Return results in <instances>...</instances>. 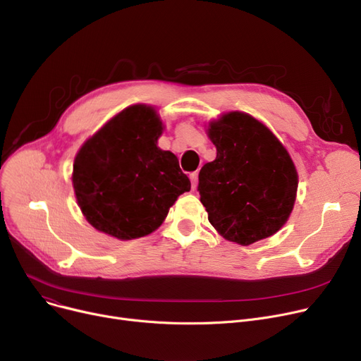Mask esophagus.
<instances>
[{
    "label": "esophagus",
    "mask_w": 361,
    "mask_h": 361,
    "mask_svg": "<svg viewBox=\"0 0 361 361\" xmlns=\"http://www.w3.org/2000/svg\"><path fill=\"white\" fill-rule=\"evenodd\" d=\"M190 180H192V187H193V190H195L196 185H197V173H192L190 174Z\"/></svg>",
    "instance_id": "34e87169"
}]
</instances>
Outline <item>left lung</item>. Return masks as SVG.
<instances>
[{
	"mask_svg": "<svg viewBox=\"0 0 361 361\" xmlns=\"http://www.w3.org/2000/svg\"><path fill=\"white\" fill-rule=\"evenodd\" d=\"M216 158L202 166L197 190L207 219L226 240L249 245L287 222L297 196L294 162L274 133L245 112L209 123Z\"/></svg>",
	"mask_w": 361,
	"mask_h": 361,
	"instance_id": "8db88e82",
	"label": "left lung"
}]
</instances>
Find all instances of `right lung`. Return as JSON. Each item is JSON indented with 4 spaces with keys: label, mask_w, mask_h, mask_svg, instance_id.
I'll use <instances>...</instances> for the list:
<instances>
[{
    "label": "right lung",
    "mask_w": 361,
    "mask_h": 361,
    "mask_svg": "<svg viewBox=\"0 0 361 361\" xmlns=\"http://www.w3.org/2000/svg\"><path fill=\"white\" fill-rule=\"evenodd\" d=\"M157 111L133 105L85 142L73 164L75 199L87 222L118 240L159 228L190 180L177 157L157 146L162 135Z\"/></svg>",
    "instance_id": "add662e5"
}]
</instances>
